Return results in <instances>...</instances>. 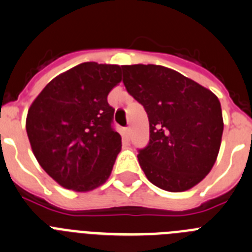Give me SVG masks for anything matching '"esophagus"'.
Segmentation results:
<instances>
[{"mask_svg":"<svg viewBox=\"0 0 252 252\" xmlns=\"http://www.w3.org/2000/svg\"><path fill=\"white\" fill-rule=\"evenodd\" d=\"M122 135H123L124 139L129 140V137H130V128L126 126V128L122 129Z\"/></svg>","mask_w":252,"mask_h":252,"instance_id":"esophagus-1","label":"esophagus"}]
</instances>
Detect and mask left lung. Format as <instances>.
I'll use <instances>...</instances> for the list:
<instances>
[{
  "label": "left lung",
  "mask_w": 252,
  "mask_h": 252,
  "mask_svg": "<svg viewBox=\"0 0 252 252\" xmlns=\"http://www.w3.org/2000/svg\"><path fill=\"white\" fill-rule=\"evenodd\" d=\"M123 83L149 121V143L138 160L148 181L169 192L194 187L210 173L221 146L219 98L160 65H123Z\"/></svg>",
  "instance_id": "1"
}]
</instances>
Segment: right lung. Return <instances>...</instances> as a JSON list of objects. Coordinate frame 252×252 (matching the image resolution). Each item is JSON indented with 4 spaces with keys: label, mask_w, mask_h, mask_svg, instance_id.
I'll use <instances>...</instances> for the list:
<instances>
[{
    "label": "right lung",
    "mask_w": 252,
    "mask_h": 252,
    "mask_svg": "<svg viewBox=\"0 0 252 252\" xmlns=\"http://www.w3.org/2000/svg\"><path fill=\"white\" fill-rule=\"evenodd\" d=\"M119 65L83 63L50 81L31 104L26 131L36 159L64 188L88 192L105 183L122 148L108 94Z\"/></svg>",
    "instance_id": "obj_1"
}]
</instances>
